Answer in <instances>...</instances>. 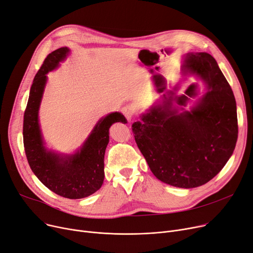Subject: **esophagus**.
I'll return each mask as SVG.
<instances>
[{"mask_svg": "<svg viewBox=\"0 0 253 253\" xmlns=\"http://www.w3.org/2000/svg\"><path fill=\"white\" fill-rule=\"evenodd\" d=\"M123 113H124V115L126 116V118L127 120H130L131 117H133V114H134V108L127 105V106L123 108Z\"/></svg>", "mask_w": 253, "mask_h": 253, "instance_id": "esophagus-1", "label": "esophagus"}]
</instances>
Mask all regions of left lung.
Masks as SVG:
<instances>
[{
  "mask_svg": "<svg viewBox=\"0 0 253 253\" xmlns=\"http://www.w3.org/2000/svg\"><path fill=\"white\" fill-rule=\"evenodd\" d=\"M190 76L203 81L206 92L189 110L174 107L176 85L169 107L152 105L131 126L153 175L180 188L210 181L230 160L238 139L236 100L214 57L207 52L187 53L182 78Z\"/></svg>",
  "mask_w": 253,
  "mask_h": 253,
  "instance_id": "1",
  "label": "left lung"
}]
</instances>
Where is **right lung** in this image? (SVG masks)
<instances>
[{"label":"right lung","mask_w":253,"mask_h":253,"mask_svg":"<svg viewBox=\"0 0 253 253\" xmlns=\"http://www.w3.org/2000/svg\"><path fill=\"white\" fill-rule=\"evenodd\" d=\"M70 53L61 47L48 54L36 74L23 117V145L29 165L40 181L54 194L67 199L86 198L104 182V156L109 143V128L115 123L126 124L120 112H112L95 124L82 146L74 153H58L45 146L39 124V109L47 74L57 69Z\"/></svg>","instance_id":"1"}]
</instances>
